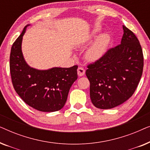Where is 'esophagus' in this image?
<instances>
[{
	"label": "esophagus",
	"mask_w": 150,
	"mask_h": 150,
	"mask_svg": "<svg viewBox=\"0 0 150 150\" xmlns=\"http://www.w3.org/2000/svg\"><path fill=\"white\" fill-rule=\"evenodd\" d=\"M77 72H78V75H79V76H83L84 74H85V70L83 67H79L77 69Z\"/></svg>",
	"instance_id": "1"
}]
</instances>
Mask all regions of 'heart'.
Returning a JSON list of instances; mask_svg holds the SVG:
<instances>
[{"label":"heart","mask_w":150,"mask_h":150,"mask_svg":"<svg viewBox=\"0 0 150 150\" xmlns=\"http://www.w3.org/2000/svg\"><path fill=\"white\" fill-rule=\"evenodd\" d=\"M109 41L110 38L108 35H102L88 49L86 52V57L90 61H95L100 58L105 52Z\"/></svg>","instance_id":"b5f03b06"}]
</instances>
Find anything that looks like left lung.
<instances>
[{"label": "left lung", "instance_id": "left-lung-1", "mask_svg": "<svg viewBox=\"0 0 150 150\" xmlns=\"http://www.w3.org/2000/svg\"><path fill=\"white\" fill-rule=\"evenodd\" d=\"M121 44L87 65L90 98L96 108L109 109L128 100L143 74V54L134 33L123 25Z\"/></svg>", "mask_w": 150, "mask_h": 150}]
</instances>
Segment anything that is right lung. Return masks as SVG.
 <instances>
[{
	"label": "right lung",
	"instance_id": "1",
	"mask_svg": "<svg viewBox=\"0 0 150 150\" xmlns=\"http://www.w3.org/2000/svg\"><path fill=\"white\" fill-rule=\"evenodd\" d=\"M11 47L9 67L13 88L22 100L35 109L54 112L64 106L70 89L78 78V65L68 68L54 67L38 70L28 66L22 55L21 45L26 28Z\"/></svg>",
	"mask_w": 150,
	"mask_h": 150
}]
</instances>
